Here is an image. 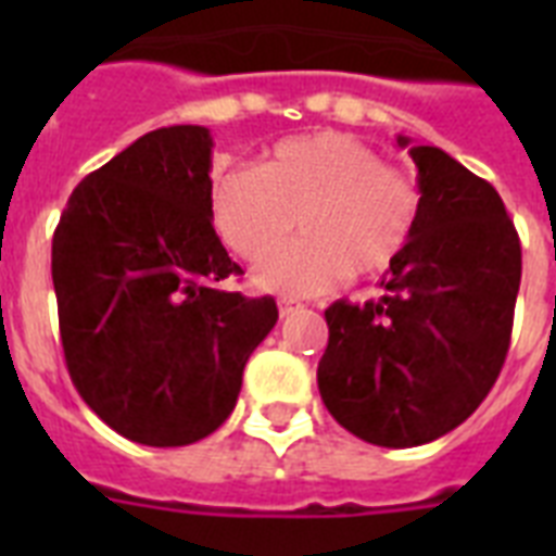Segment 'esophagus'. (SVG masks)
<instances>
[{
  "instance_id": "esophagus-1",
  "label": "esophagus",
  "mask_w": 556,
  "mask_h": 556,
  "mask_svg": "<svg viewBox=\"0 0 556 556\" xmlns=\"http://www.w3.org/2000/svg\"><path fill=\"white\" fill-rule=\"evenodd\" d=\"M300 308H303V303H296V300H291V296H282V300H279V314H282V317L300 312Z\"/></svg>"
}]
</instances>
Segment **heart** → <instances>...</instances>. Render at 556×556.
<instances>
[{
  "instance_id": "obj_1",
  "label": "heart",
  "mask_w": 556,
  "mask_h": 556,
  "mask_svg": "<svg viewBox=\"0 0 556 556\" xmlns=\"http://www.w3.org/2000/svg\"><path fill=\"white\" fill-rule=\"evenodd\" d=\"M421 192L346 132L274 143L260 167L236 164L210 181V216L227 248L260 262L293 226L304 233L256 270V286L317 294L346 279L380 277L413 242Z\"/></svg>"
}]
</instances>
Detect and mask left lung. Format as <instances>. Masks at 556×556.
Masks as SVG:
<instances>
[{
  "mask_svg": "<svg viewBox=\"0 0 556 556\" xmlns=\"http://www.w3.org/2000/svg\"><path fill=\"white\" fill-rule=\"evenodd\" d=\"M397 147L409 138L397 135ZM421 213L383 274V296L326 308L323 404L378 447L456 430L500 378L514 329L522 248L500 192L439 147H409Z\"/></svg>",
  "mask_w": 556,
  "mask_h": 556,
  "instance_id": "left-lung-1",
  "label": "left lung"
}]
</instances>
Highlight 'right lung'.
<instances>
[{
	"label": "right lung",
	"mask_w": 556,
	"mask_h": 556,
	"mask_svg": "<svg viewBox=\"0 0 556 556\" xmlns=\"http://www.w3.org/2000/svg\"><path fill=\"white\" fill-rule=\"evenodd\" d=\"M213 138L164 126L74 187L51 242L60 338L80 397L124 439L185 447L233 413L274 296L239 274L210 216Z\"/></svg>",
	"instance_id": "obj_1"
}]
</instances>
